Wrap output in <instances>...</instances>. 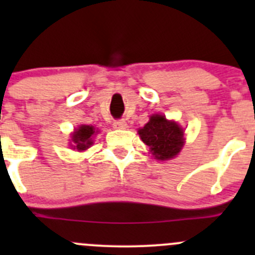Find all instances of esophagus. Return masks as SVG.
I'll list each match as a JSON object with an SVG mask.
<instances>
[{
  "mask_svg": "<svg viewBox=\"0 0 255 255\" xmlns=\"http://www.w3.org/2000/svg\"><path fill=\"white\" fill-rule=\"evenodd\" d=\"M113 127H115L116 129H126V128H127V123H126L125 120H116L115 122H113Z\"/></svg>",
  "mask_w": 255,
  "mask_h": 255,
  "instance_id": "obj_1",
  "label": "esophagus"
}]
</instances>
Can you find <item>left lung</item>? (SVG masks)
Here are the masks:
<instances>
[{"instance_id": "1", "label": "left lung", "mask_w": 255, "mask_h": 255, "mask_svg": "<svg viewBox=\"0 0 255 255\" xmlns=\"http://www.w3.org/2000/svg\"><path fill=\"white\" fill-rule=\"evenodd\" d=\"M140 138L159 160H168L182 148L184 129L161 115L151 116L149 122L138 130Z\"/></svg>"}]
</instances>
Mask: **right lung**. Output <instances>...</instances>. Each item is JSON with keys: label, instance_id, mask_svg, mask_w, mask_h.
<instances>
[{"label": "right lung", "instance_id": "obj_1", "mask_svg": "<svg viewBox=\"0 0 255 255\" xmlns=\"http://www.w3.org/2000/svg\"><path fill=\"white\" fill-rule=\"evenodd\" d=\"M95 133V128L91 126H81L79 127V129H76L74 132L73 142L75 143L74 149H78V150H85V149L89 148L92 144V135Z\"/></svg>", "mask_w": 255, "mask_h": 255}]
</instances>
